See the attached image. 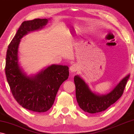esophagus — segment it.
<instances>
[{"mask_svg": "<svg viewBox=\"0 0 134 134\" xmlns=\"http://www.w3.org/2000/svg\"><path fill=\"white\" fill-rule=\"evenodd\" d=\"M78 69V66L77 64H73V65L70 66V68H69V70L71 72H76Z\"/></svg>", "mask_w": 134, "mask_h": 134, "instance_id": "1", "label": "esophagus"}]
</instances>
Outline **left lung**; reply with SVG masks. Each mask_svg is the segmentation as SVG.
Instances as JSON below:
<instances>
[{"instance_id": "8db88e82", "label": "left lung", "mask_w": 134, "mask_h": 134, "mask_svg": "<svg viewBox=\"0 0 134 134\" xmlns=\"http://www.w3.org/2000/svg\"><path fill=\"white\" fill-rule=\"evenodd\" d=\"M129 77L130 74H127L110 92L107 94L100 95L93 92L85 80L79 76H75L74 80L76 85V96L80 108L90 113L105 110L122 96Z\"/></svg>"}]
</instances>
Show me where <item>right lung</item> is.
<instances>
[{
	"label": "right lung",
	"mask_w": 134,
	"mask_h": 134,
	"mask_svg": "<svg viewBox=\"0 0 134 134\" xmlns=\"http://www.w3.org/2000/svg\"><path fill=\"white\" fill-rule=\"evenodd\" d=\"M49 20L23 22L7 51L5 74L12 94L20 105L35 112H45L52 107L60 85L69 76L67 66L51 65L31 76L19 66L18 48L21 39L29 32L41 30Z\"/></svg>",
	"instance_id": "obj_1"
}]
</instances>
